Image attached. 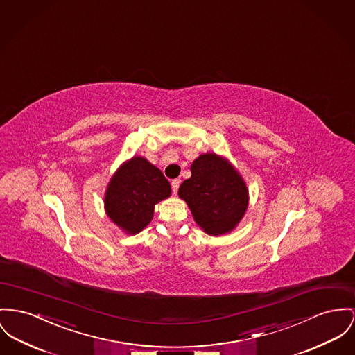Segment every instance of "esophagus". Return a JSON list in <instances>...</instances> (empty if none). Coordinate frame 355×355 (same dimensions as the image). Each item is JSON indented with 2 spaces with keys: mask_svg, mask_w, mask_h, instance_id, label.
Returning a JSON list of instances; mask_svg holds the SVG:
<instances>
[{
  "mask_svg": "<svg viewBox=\"0 0 355 355\" xmlns=\"http://www.w3.org/2000/svg\"><path fill=\"white\" fill-rule=\"evenodd\" d=\"M171 186H172L173 193H176L178 189H179V186H180V179H173V180L171 182Z\"/></svg>",
  "mask_w": 355,
  "mask_h": 355,
  "instance_id": "34e87169",
  "label": "esophagus"
}]
</instances>
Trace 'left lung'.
<instances>
[{"instance_id":"8db88e82","label":"left lung","mask_w":355,"mask_h":355,"mask_svg":"<svg viewBox=\"0 0 355 355\" xmlns=\"http://www.w3.org/2000/svg\"><path fill=\"white\" fill-rule=\"evenodd\" d=\"M178 193L209 236L233 232L249 206V189L236 166L210 152L192 162L191 178L180 184Z\"/></svg>"}]
</instances>
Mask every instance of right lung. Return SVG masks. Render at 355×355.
I'll return each instance as SVG.
<instances>
[{
  "instance_id": "1",
  "label": "right lung",
  "mask_w": 355,
  "mask_h": 355,
  "mask_svg": "<svg viewBox=\"0 0 355 355\" xmlns=\"http://www.w3.org/2000/svg\"><path fill=\"white\" fill-rule=\"evenodd\" d=\"M171 196V184L157 166L142 156L119 166L105 191V211L122 232L135 236L152 220L155 206Z\"/></svg>"
}]
</instances>
